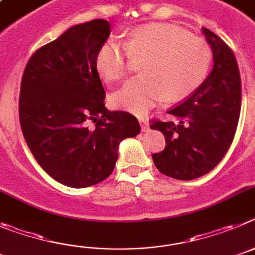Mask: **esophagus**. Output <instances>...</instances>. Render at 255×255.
<instances>
[{
    "mask_svg": "<svg viewBox=\"0 0 255 255\" xmlns=\"http://www.w3.org/2000/svg\"><path fill=\"white\" fill-rule=\"evenodd\" d=\"M138 122L139 125H141V129L142 132H147L148 129H150V127H148V121L146 118H143V117H141V118H138Z\"/></svg>",
    "mask_w": 255,
    "mask_h": 255,
    "instance_id": "34e87169",
    "label": "esophagus"
}]
</instances>
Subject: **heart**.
<instances>
[{
  "label": "heart",
  "instance_id": "obj_1",
  "mask_svg": "<svg viewBox=\"0 0 255 255\" xmlns=\"http://www.w3.org/2000/svg\"><path fill=\"white\" fill-rule=\"evenodd\" d=\"M132 57L144 59L143 75L134 77L112 95L116 108L134 114L147 113L166 98L182 100L207 77L212 49L201 36L170 24L141 26L126 44L109 39L96 54V68L108 82L122 80L132 68Z\"/></svg>",
  "mask_w": 255,
  "mask_h": 255
}]
</instances>
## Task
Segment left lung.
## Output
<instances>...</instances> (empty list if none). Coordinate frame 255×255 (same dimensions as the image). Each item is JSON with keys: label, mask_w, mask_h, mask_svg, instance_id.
Listing matches in <instances>:
<instances>
[{"label": "left lung", "mask_w": 255, "mask_h": 255, "mask_svg": "<svg viewBox=\"0 0 255 255\" xmlns=\"http://www.w3.org/2000/svg\"><path fill=\"white\" fill-rule=\"evenodd\" d=\"M212 49L213 68L187 100L167 112L170 122H153L166 146L152 160L160 173L192 180L210 173L235 136L242 107V82L233 50L220 36L202 27Z\"/></svg>", "instance_id": "1"}]
</instances>
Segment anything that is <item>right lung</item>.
I'll return each instance as SVG.
<instances>
[{
	"mask_svg": "<svg viewBox=\"0 0 255 255\" xmlns=\"http://www.w3.org/2000/svg\"><path fill=\"white\" fill-rule=\"evenodd\" d=\"M109 34L111 24L103 19L73 25L36 50L22 75L19 114L25 141L43 170L71 188L107 179L119 143L141 132L136 117L104 105L95 59Z\"/></svg>",
	"mask_w": 255,
	"mask_h": 255,
	"instance_id": "1",
	"label": "right lung"
}]
</instances>
